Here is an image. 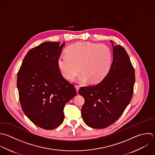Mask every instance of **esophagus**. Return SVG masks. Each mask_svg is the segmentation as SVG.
<instances>
[{"mask_svg": "<svg viewBox=\"0 0 155 155\" xmlns=\"http://www.w3.org/2000/svg\"><path fill=\"white\" fill-rule=\"evenodd\" d=\"M75 89H76L77 93L78 94V91H79V89H80L79 86H75Z\"/></svg>", "mask_w": 155, "mask_h": 155, "instance_id": "obj_1", "label": "esophagus"}]
</instances>
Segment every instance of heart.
Masks as SVG:
<instances>
[{
	"mask_svg": "<svg viewBox=\"0 0 155 155\" xmlns=\"http://www.w3.org/2000/svg\"><path fill=\"white\" fill-rule=\"evenodd\" d=\"M65 53L58 58V68L67 80L73 79L80 70L81 74L75 80L79 84L100 81L110 67L111 51L103 44L78 41L70 45Z\"/></svg>",
	"mask_w": 155,
	"mask_h": 155,
	"instance_id": "obj_1",
	"label": "heart"
}]
</instances>
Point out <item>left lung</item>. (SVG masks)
<instances>
[{
	"mask_svg": "<svg viewBox=\"0 0 155 155\" xmlns=\"http://www.w3.org/2000/svg\"><path fill=\"white\" fill-rule=\"evenodd\" d=\"M113 61L107 75L95 86L82 87L84 98L81 116L90 127L104 129L115 123L130 103L135 81V71L125 49L110 40Z\"/></svg>",
	"mask_w": 155,
	"mask_h": 155,
	"instance_id": "left-lung-1",
	"label": "left lung"
}]
</instances>
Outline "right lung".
<instances>
[{"mask_svg":"<svg viewBox=\"0 0 155 155\" xmlns=\"http://www.w3.org/2000/svg\"><path fill=\"white\" fill-rule=\"evenodd\" d=\"M64 45L46 41L30 49L17 74L23 112L35 125L46 130L62 124L65 104L77 94L74 86L63 77L57 63Z\"/></svg>","mask_w":155,"mask_h":155,"instance_id":"1","label":"right lung"}]
</instances>
